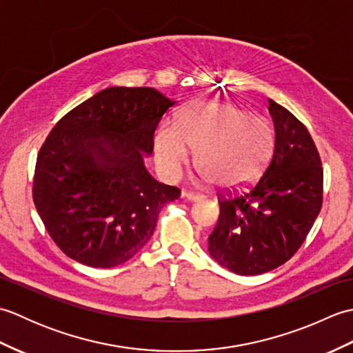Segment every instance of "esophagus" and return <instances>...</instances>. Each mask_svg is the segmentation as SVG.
Here are the masks:
<instances>
[{"label":"esophagus","instance_id":"esophagus-1","mask_svg":"<svg viewBox=\"0 0 353 353\" xmlns=\"http://www.w3.org/2000/svg\"><path fill=\"white\" fill-rule=\"evenodd\" d=\"M183 197L188 200V201H200V200H203V196H200V194H192V192H185Z\"/></svg>","mask_w":353,"mask_h":353}]
</instances>
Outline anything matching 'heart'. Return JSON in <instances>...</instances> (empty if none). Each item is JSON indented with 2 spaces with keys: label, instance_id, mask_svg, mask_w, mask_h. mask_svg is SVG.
<instances>
[{
  "label": "heart",
  "instance_id": "b5f03b06",
  "mask_svg": "<svg viewBox=\"0 0 353 353\" xmlns=\"http://www.w3.org/2000/svg\"><path fill=\"white\" fill-rule=\"evenodd\" d=\"M273 147V127L235 104L199 100L188 104L176 125L162 121L154 133V159L168 181H176L190 161L197 179L220 188H238L258 174Z\"/></svg>",
  "mask_w": 353,
  "mask_h": 353
}]
</instances>
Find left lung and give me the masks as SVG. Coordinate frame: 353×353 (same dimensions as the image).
I'll return each instance as SVG.
<instances>
[{"label":"left lung","mask_w":353,"mask_h":353,"mask_svg":"<svg viewBox=\"0 0 353 353\" xmlns=\"http://www.w3.org/2000/svg\"><path fill=\"white\" fill-rule=\"evenodd\" d=\"M274 147L256 182L220 199L208 252L229 272L253 276L287 262L305 241L321 209L323 168L308 129L268 100Z\"/></svg>","instance_id":"8db88e82"}]
</instances>
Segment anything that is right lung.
I'll use <instances>...</instances> for the list:
<instances>
[{"mask_svg": "<svg viewBox=\"0 0 353 353\" xmlns=\"http://www.w3.org/2000/svg\"><path fill=\"white\" fill-rule=\"evenodd\" d=\"M177 101L153 88L103 89L68 112L37 154L33 200L61 250L94 268L133 258L181 191L145 167L157 124Z\"/></svg>", "mask_w": 353, "mask_h": 353, "instance_id": "1", "label": "right lung"}]
</instances>
